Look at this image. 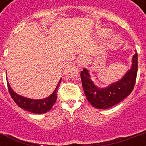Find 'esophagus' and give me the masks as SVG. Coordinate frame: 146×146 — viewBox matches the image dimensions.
I'll list each match as a JSON object with an SVG mask.
<instances>
[{"instance_id": "34e87169", "label": "esophagus", "mask_w": 146, "mask_h": 146, "mask_svg": "<svg viewBox=\"0 0 146 146\" xmlns=\"http://www.w3.org/2000/svg\"><path fill=\"white\" fill-rule=\"evenodd\" d=\"M86 62H87V57H86V56H84V55H81V56L78 58L77 61H76L78 67L81 68L83 65H85V64H86Z\"/></svg>"}]
</instances>
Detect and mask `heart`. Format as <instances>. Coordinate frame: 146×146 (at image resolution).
<instances>
[{
    "label": "heart",
    "mask_w": 146,
    "mask_h": 146,
    "mask_svg": "<svg viewBox=\"0 0 146 146\" xmlns=\"http://www.w3.org/2000/svg\"><path fill=\"white\" fill-rule=\"evenodd\" d=\"M111 31L108 29H102L98 31V37L100 38H105L111 34ZM120 41H121V38L120 37V35L116 34V35H113L110 38L108 44L111 47L117 46L118 44L120 43Z\"/></svg>",
    "instance_id": "heart-1"
}]
</instances>
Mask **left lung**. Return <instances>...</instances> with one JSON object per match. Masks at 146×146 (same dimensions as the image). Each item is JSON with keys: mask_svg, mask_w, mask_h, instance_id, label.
Masks as SVG:
<instances>
[{"mask_svg": "<svg viewBox=\"0 0 146 146\" xmlns=\"http://www.w3.org/2000/svg\"><path fill=\"white\" fill-rule=\"evenodd\" d=\"M137 70L138 54L136 53L132 57L131 67L124 76L117 82L101 88L94 83L89 70L83 68L80 73V76L87 100L94 108L104 110L119 104L133 91L136 82Z\"/></svg>", "mask_w": 146, "mask_h": 146, "instance_id": "left-lung-1", "label": "left lung"}]
</instances>
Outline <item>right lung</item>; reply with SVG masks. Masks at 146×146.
Listing matches in <instances>:
<instances>
[{
  "label": "right lung",
  "mask_w": 146,
  "mask_h": 146,
  "mask_svg": "<svg viewBox=\"0 0 146 146\" xmlns=\"http://www.w3.org/2000/svg\"><path fill=\"white\" fill-rule=\"evenodd\" d=\"M7 82L8 89H9L10 96L15 103L19 108L27 111H29L31 113L42 114V113H47L48 111H50L54 106V104H55L57 97V89L59 88L60 83L61 82V78L52 93L50 94L48 97L41 98V99H33V98H29L20 96L13 90L8 80H7Z\"/></svg>",
  "instance_id": "obj_1"
}]
</instances>
